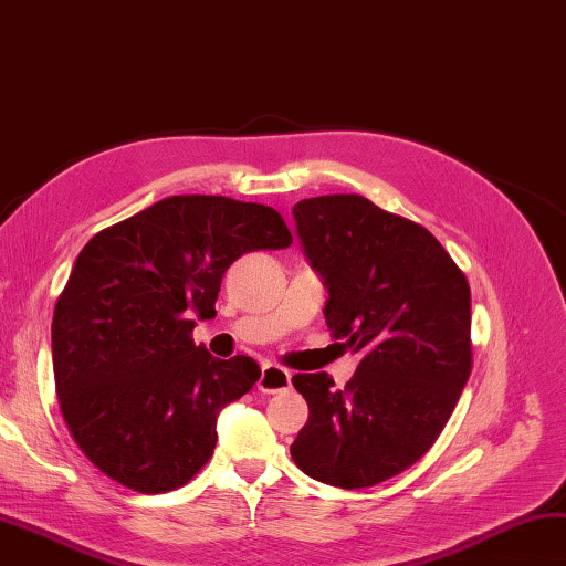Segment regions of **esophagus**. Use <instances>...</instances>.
<instances>
[{
    "mask_svg": "<svg viewBox=\"0 0 566 566\" xmlns=\"http://www.w3.org/2000/svg\"><path fill=\"white\" fill-rule=\"evenodd\" d=\"M287 387H291V371L279 365H263L261 377H259V391L275 394V391H285Z\"/></svg>",
    "mask_w": 566,
    "mask_h": 566,
    "instance_id": "34e87169",
    "label": "esophagus"
}]
</instances>
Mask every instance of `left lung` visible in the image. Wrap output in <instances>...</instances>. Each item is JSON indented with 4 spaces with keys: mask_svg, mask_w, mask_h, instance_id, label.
<instances>
[{
    "mask_svg": "<svg viewBox=\"0 0 566 566\" xmlns=\"http://www.w3.org/2000/svg\"><path fill=\"white\" fill-rule=\"evenodd\" d=\"M293 219L325 323L361 359L345 389L327 371L293 377L311 413L291 455L319 483L371 488L451 419L471 377V287L431 231L359 195L303 199Z\"/></svg>",
    "mask_w": 566,
    "mask_h": 566,
    "instance_id": "8db88e82",
    "label": "left lung"
}]
</instances>
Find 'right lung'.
Returning <instances> with one entry per match:
<instances>
[{
    "mask_svg": "<svg viewBox=\"0 0 566 566\" xmlns=\"http://www.w3.org/2000/svg\"><path fill=\"white\" fill-rule=\"evenodd\" d=\"M293 243L279 211L229 197H167L85 243L53 311V379L73 441L137 493L199 473L221 409L261 377L251 357L195 345L229 265Z\"/></svg>",
    "mask_w": 566,
    "mask_h": 566,
    "instance_id": "1",
    "label": "right lung"
}]
</instances>
